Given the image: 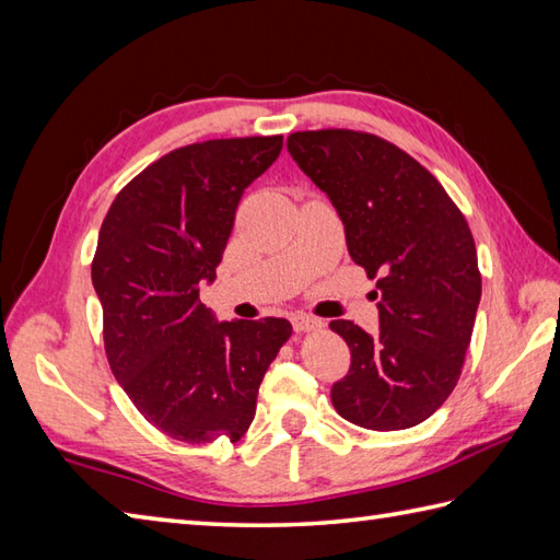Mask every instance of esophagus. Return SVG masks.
<instances>
[{"label":"esophagus","mask_w":560,"mask_h":560,"mask_svg":"<svg viewBox=\"0 0 560 560\" xmlns=\"http://www.w3.org/2000/svg\"><path fill=\"white\" fill-rule=\"evenodd\" d=\"M293 329L295 331H301V335H305V331H315V329H319L323 327V319H317V317H313V315H293Z\"/></svg>","instance_id":"esophagus-1"}]
</instances>
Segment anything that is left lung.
Here are the masks:
<instances>
[{"label": "left lung", "mask_w": 560, "mask_h": 560, "mask_svg": "<svg viewBox=\"0 0 560 560\" xmlns=\"http://www.w3.org/2000/svg\"><path fill=\"white\" fill-rule=\"evenodd\" d=\"M287 149L331 199L351 259L380 293V335L351 319L329 323L351 349L331 404L371 431L419 425L455 389L477 319L481 271L469 223L435 175L383 137L307 129L289 135Z\"/></svg>", "instance_id": "8db88e82"}]
</instances>
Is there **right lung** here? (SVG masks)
<instances>
[{"label":"right lung","mask_w":560,"mask_h":560,"mask_svg":"<svg viewBox=\"0 0 560 560\" xmlns=\"http://www.w3.org/2000/svg\"><path fill=\"white\" fill-rule=\"evenodd\" d=\"M283 137L197 141L132 177L105 213L91 279L110 371L137 411L173 440L237 443L269 363L293 335L283 317L213 323L199 283L217 279L245 187Z\"/></svg>","instance_id":"1"}]
</instances>
